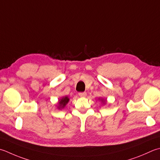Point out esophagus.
I'll list each match as a JSON object with an SVG mask.
<instances>
[{
	"instance_id": "1",
	"label": "esophagus",
	"mask_w": 160,
	"mask_h": 160,
	"mask_svg": "<svg viewBox=\"0 0 160 160\" xmlns=\"http://www.w3.org/2000/svg\"><path fill=\"white\" fill-rule=\"evenodd\" d=\"M78 95H79L80 97H85L87 96V93L86 92H80L78 93Z\"/></svg>"
}]
</instances>
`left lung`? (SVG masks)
Returning a JSON list of instances; mask_svg holds the SVG:
<instances>
[{
  "label": "left lung",
  "mask_w": 160,
  "mask_h": 160,
  "mask_svg": "<svg viewBox=\"0 0 160 160\" xmlns=\"http://www.w3.org/2000/svg\"><path fill=\"white\" fill-rule=\"evenodd\" d=\"M98 100H99V101H101V102L102 103V105L103 104H106V102H107V100H106V99H104V98H98Z\"/></svg>",
  "instance_id": "8db88e82"
}]
</instances>
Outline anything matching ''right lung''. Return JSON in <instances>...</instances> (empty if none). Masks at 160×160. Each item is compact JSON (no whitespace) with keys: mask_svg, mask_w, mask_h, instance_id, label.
I'll return each mask as SVG.
<instances>
[{"mask_svg":"<svg viewBox=\"0 0 160 160\" xmlns=\"http://www.w3.org/2000/svg\"><path fill=\"white\" fill-rule=\"evenodd\" d=\"M69 101V98L67 96L62 97L61 98H59L58 100V105H57V108L58 109H64L65 108V106L67 105V103Z\"/></svg>","mask_w":160,"mask_h":160,"instance_id":"right-lung-1","label":"right lung"}]
</instances>
